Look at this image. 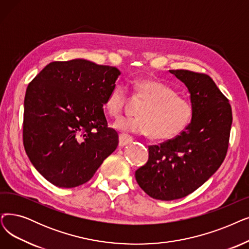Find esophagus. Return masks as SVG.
I'll return each mask as SVG.
<instances>
[{
  "instance_id": "obj_1",
  "label": "esophagus",
  "mask_w": 249,
  "mask_h": 249,
  "mask_svg": "<svg viewBox=\"0 0 249 249\" xmlns=\"http://www.w3.org/2000/svg\"><path fill=\"white\" fill-rule=\"evenodd\" d=\"M132 142V137L128 136L126 134H120L119 135V146H124L126 145L127 143L131 142Z\"/></svg>"
}]
</instances>
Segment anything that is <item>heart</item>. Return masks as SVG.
Returning <instances> with one entry per match:
<instances>
[{"label": "heart", "instance_id": "heart-1", "mask_svg": "<svg viewBox=\"0 0 249 249\" xmlns=\"http://www.w3.org/2000/svg\"><path fill=\"white\" fill-rule=\"evenodd\" d=\"M134 95L144 102L138 109V117L119 119L114 125L118 130L168 140L180 135L191 122L192 103L163 82L150 78L137 79ZM127 102V88L118 83L107 94L104 107L111 117L117 118L123 113Z\"/></svg>", "mask_w": 249, "mask_h": 249}]
</instances>
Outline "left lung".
<instances>
[{
	"label": "left lung",
	"instance_id": "1",
	"mask_svg": "<svg viewBox=\"0 0 249 249\" xmlns=\"http://www.w3.org/2000/svg\"><path fill=\"white\" fill-rule=\"evenodd\" d=\"M170 72L187 86L193 116L180 135L149 145L146 164L135 171L140 188L160 200L187 196L220 168L232 125L229 100L209 75L189 70Z\"/></svg>",
	"mask_w": 249,
	"mask_h": 249
}]
</instances>
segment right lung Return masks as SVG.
<instances>
[{"label": "right lung", "instance_id": "obj_1", "mask_svg": "<svg viewBox=\"0 0 249 249\" xmlns=\"http://www.w3.org/2000/svg\"><path fill=\"white\" fill-rule=\"evenodd\" d=\"M120 73L83 59L55 61L28 84L23 144L52 184H84L117 148L118 133L107 127L103 107Z\"/></svg>", "mask_w": 249, "mask_h": 249}]
</instances>
